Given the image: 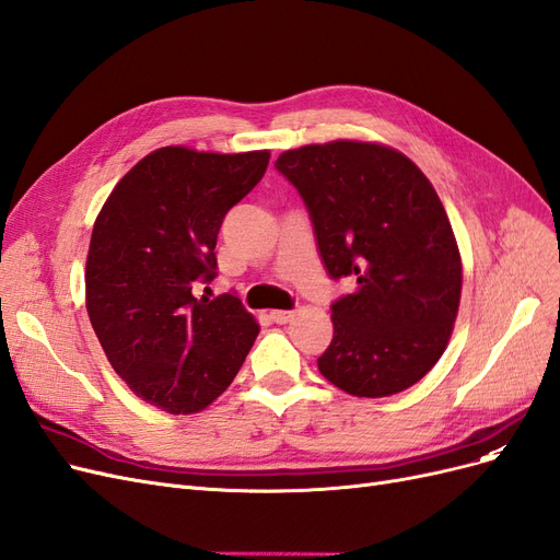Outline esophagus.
Returning a JSON list of instances; mask_svg holds the SVG:
<instances>
[{
    "label": "esophagus",
    "mask_w": 560,
    "mask_h": 560,
    "mask_svg": "<svg viewBox=\"0 0 560 560\" xmlns=\"http://www.w3.org/2000/svg\"><path fill=\"white\" fill-rule=\"evenodd\" d=\"M293 316H295V312H283V310L269 312V318H272L275 323H288V320H293Z\"/></svg>",
    "instance_id": "esophagus-1"
}]
</instances>
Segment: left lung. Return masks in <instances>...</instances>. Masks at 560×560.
I'll return each mask as SVG.
<instances>
[{
  "instance_id": "1",
  "label": "left lung",
  "mask_w": 560,
  "mask_h": 560,
  "mask_svg": "<svg viewBox=\"0 0 560 560\" xmlns=\"http://www.w3.org/2000/svg\"><path fill=\"white\" fill-rule=\"evenodd\" d=\"M277 170L310 209L323 265L355 291L332 302L318 370L355 398H388L435 368L460 304L463 265L428 176L376 141L283 151Z\"/></svg>"
}]
</instances>
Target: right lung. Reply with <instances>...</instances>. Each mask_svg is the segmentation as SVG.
I'll list each match as a JSON object with an SVG mask.
<instances>
[{"label": "right lung", "mask_w": 560, "mask_h": 560, "mask_svg": "<svg viewBox=\"0 0 560 560\" xmlns=\"http://www.w3.org/2000/svg\"><path fill=\"white\" fill-rule=\"evenodd\" d=\"M269 151L165 147L125 174L97 215L85 260V306L112 368L167 413L209 407L260 332L242 302L192 295L215 277L225 213L262 178Z\"/></svg>", "instance_id": "right-lung-1"}]
</instances>
